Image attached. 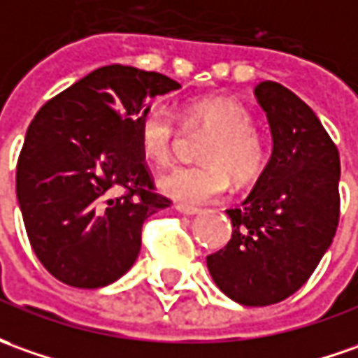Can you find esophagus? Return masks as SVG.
<instances>
[{
  "label": "esophagus",
  "mask_w": 358,
  "mask_h": 358,
  "mask_svg": "<svg viewBox=\"0 0 358 358\" xmlns=\"http://www.w3.org/2000/svg\"><path fill=\"white\" fill-rule=\"evenodd\" d=\"M176 210H178L180 213H184V215H198V213H201L199 208H189V206H184V203H178Z\"/></svg>",
  "instance_id": "34e87169"
}]
</instances>
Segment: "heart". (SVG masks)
<instances>
[{"instance_id":"obj_1","label":"heart","mask_w":358,"mask_h":358,"mask_svg":"<svg viewBox=\"0 0 358 358\" xmlns=\"http://www.w3.org/2000/svg\"><path fill=\"white\" fill-rule=\"evenodd\" d=\"M182 117L188 127L210 131L201 148V166H176L159 178V189L184 206H203L223 198L231 186L255 178L264 162V147L252 131L255 121L243 103L227 97H198L186 103ZM176 121L169 109L150 106L138 119V145L155 164L169 162Z\"/></svg>"}]
</instances>
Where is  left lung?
Here are the masks:
<instances>
[{"label": "left lung", "mask_w": 358, "mask_h": 358, "mask_svg": "<svg viewBox=\"0 0 358 358\" xmlns=\"http://www.w3.org/2000/svg\"><path fill=\"white\" fill-rule=\"evenodd\" d=\"M272 152L247 199L227 210L233 235L208 271L241 306H271L298 292L331 245L339 223V150L322 121L288 87H255Z\"/></svg>", "instance_id": "left-lung-1"}]
</instances>
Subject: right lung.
Wrapping results in <instances>:
<instances>
[{"label":"right lung","mask_w":358,"mask_h":358,"mask_svg":"<svg viewBox=\"0 0 358 358\" xmlns=\"http://www.w3.org/2000/svg\"><path fill=\"white\" fill-rule=\"evenodd\" d=\"M182 87L133 66L97 68L46 101L27 129L17 201L36 259L74 288H103L135 264L152 192L138 145L150 99Z\"/></svg>","instance_id":"obj_1"}]
</instances>
